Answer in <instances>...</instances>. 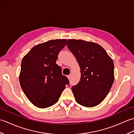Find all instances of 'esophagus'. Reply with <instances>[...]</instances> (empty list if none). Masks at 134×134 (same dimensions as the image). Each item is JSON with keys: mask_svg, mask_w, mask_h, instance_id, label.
Returning <instances> with one entry per match:
<instances>
[{"mask_svg": "<svg viewBox=\"0 0 134 134\" xmlns=\"http://www.w3.org/2000/svg\"><path fill=\"white\" fill-rule=\"evenodd\" d=\"M67 78H68V79H70V78H71V75H67Z\"/></svg>", "mask_w": 134, "mask_h": 134, "instance_id": "1", "label": "esophagus"}]
</instances>
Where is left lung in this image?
I'll return each mask as SVG.
<instances>
[{
  "label": "left lung",
  "mask_w": 134,
  "mask_h": 134,
  "mask_svg": "<svg viewBox=\"0 0 134 134\" xmlns=\"http://www.w3.org/2000/svg\"><path fill=\"white\" fill-rule=\"evenodd\" d=\"M67 45L81 69L80 81L71 88L75 101L85 107H96L106 97L114 81L113 60L95 42L69 39Z\"/></svg>",
  "instance_id": "left-lung-1"
}]
</instances>
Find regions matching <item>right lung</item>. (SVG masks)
I'll return each instance as SVG.
<instances>
[{
    "label": "right lung",
    "instance_id": "obj_1",
    "mask_svg": "<svg viewBox=\"0 0 134 134\" xmlns=\"http://www.w3.org/2000/svg\"><path fill=\"white\" fill-rule=\"evenodd\" d=\"M67 40H51L33 47L22 60L19 82L29 100L36 107L46 108L58 101L68 78L56 63Z\"/></svg>",
    "mask_w": 134,
    "mask_h": 134
}]
</instances>
